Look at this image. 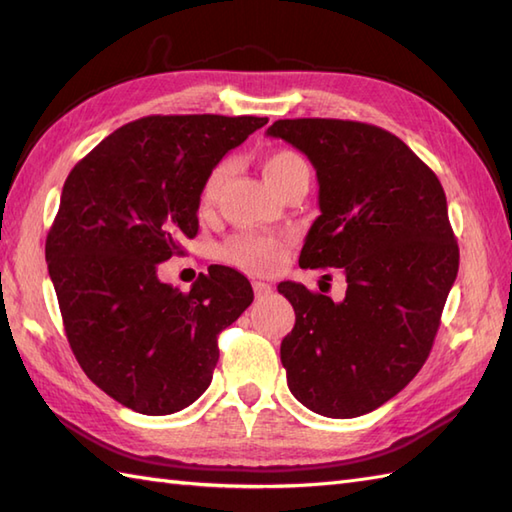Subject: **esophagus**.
<instances>
[{
  "label": "esophagus",
  "mask_w": 512,
  "mask_h": 512,
  "mask_svg": "<svg viewBox=\"0 0 512 512\" xmlns=\"http://www.w3.org/2000/svg\"><path fill=\"white\" fill-rule=\"evenodd\" d=\"M253 290L257 297H268L273 292V286L266 284V281H253Z\"/></svg>",
  "instance_id": "1"
}]
</instances>
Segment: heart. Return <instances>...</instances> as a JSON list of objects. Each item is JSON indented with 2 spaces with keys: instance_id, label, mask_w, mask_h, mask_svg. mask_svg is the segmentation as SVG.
Masks as SVG:
<instances>
[{
  "instance_id": "obj_1",
  "label": "heart",
  "mask_w": 512,
  "mask_h": 512,
  "mask_svg": "<svg viewBox=\"0 0 512 512\" xmlns=\"http://www.w3.org/2000/svg\"><path fill=\"white\" fill-rule=\"evenodd\" d=\"M264 176L270 187L275 191H284L288 184L299 180L301 176H310V167L306 158L292 149H277L270 151L264 158ZM226 176V165H217L209 171L204 184L200 200L204 206H209L217 200V193L222 189V182ZM226 262H231L239 268L250 270V273H273L275 268L281 266L286 257V246L281 239L273 235H257L246 233L237 235L228 242L222 250Z\"/></svg>"
}]
</instances>
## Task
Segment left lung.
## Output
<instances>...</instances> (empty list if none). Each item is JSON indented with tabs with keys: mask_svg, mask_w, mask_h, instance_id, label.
Returning <instances> with one entry per match:
<instances>
[{
	"mask_svg": "<svg viewBox=\"0 0 512 512\" xmlns=\"http://www.w3.org/2000/svg\"><path fill=\"white\" fill-rule=\"evenodd\" d=\"M317 169L321 215L301 268H341L345 299L281 281L295 328L281 341L288 387L328 418L374 411L420 372L458 277L447 195L436 173L394 134L336 118L268 127Z\"/></svg>",
	"mask_w": 512,
	"mask_h": 512,
	"instance_id": "1",
	"label": "left lung"
}]
</instances>
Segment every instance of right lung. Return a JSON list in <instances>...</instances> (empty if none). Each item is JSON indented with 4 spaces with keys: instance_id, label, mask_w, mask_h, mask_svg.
<instances>
[{
    "instance_id": "right-lung-1",
    "label": "right lung",
    "mask_w": 512,
    "mask_h": 512,
    "mask_svg": "<svg viewBox=\"0 0 512 512\" xmlns=\"http://www.w3.org/2000/svg\"><path fill=\"white\" fill-rule=\"evenodd\" d=\"M257 116H147L101 140L63 184L46 239L65 334L81 369L123 407L169 416L198 400L217 334L250 303V281L215 266L189 292L158 264L198 233L202 184L264 127Z\"/></svg>"
}]
</instances>
